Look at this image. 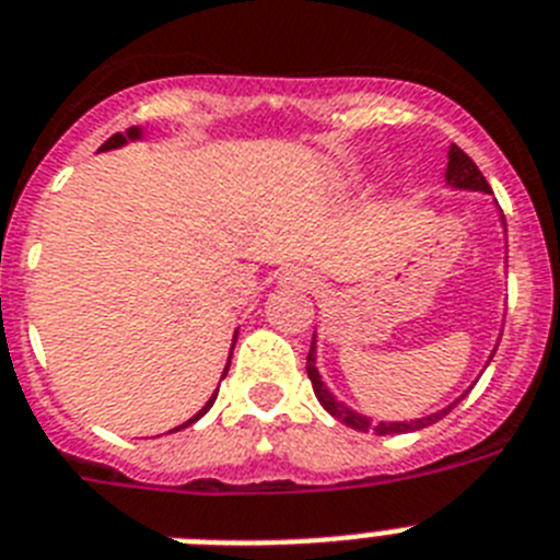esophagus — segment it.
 Listing matches in <instances>:
<instances>
[{
  "label": "esophagus",
  "mask_w": 560,
  "mask_h": 560,
  "mask_svg": "<svg viewBox=\"0 0 560 560\" xmlns=\"http://www.w3.org/2000/svg\"><path fill=\"white\" fill-rule=\"evenodd\" d=\"M283 283L298 285V289H314V285H317V277L306 269H289L283 275Z\"/></svg>",
  "instance_id": "obj_1"
}]
</instances>
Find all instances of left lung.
<instances>
[{
  "instance_id": "1",
  "label": "left lung",
  "mask_w": 560,
  "mask_h": 560,
  "mask_svg": "<svg viewBox=\"0 0 560 560\" xmlns=\"http://www.w3.org/2000/svg\"><path fill=\"white\" fill-rule=\"evenodd\" d=\"M446 183H450L452 188H469V191H487L492 194V188H489L487 177L480 174L478 165L472 163V156L466 154V151H460V148L452 142L450 148V165H446ZM503 217V214H501ZM506 225V223H503ZM306 372H308V381H312V389L314 395H317V400H320V406L326 409V412L331 415V418H337L340 423H346V427L358 429V432H377V435H400V432H415V429H427L432 427L435 420H441L443 415L452 412V406H457L460 400H455V404L450 406V409H443V412L438 415H429V418H420V420H412V423H377L374 427L372 420L363 418V415L352 412L349 406L340 404V400H335V395H331L326 386H323L320 374H317V366H314V340H312V349H308L306 354Z\"/></svg>"
}]
</instances>
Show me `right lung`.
<instances>
[{"label": "right lung", "mask_w": 560, "mask_h": 560, "mask_svg": "<svg viewBox=\"0 0 560 560\" xmlns=\"http://www.w3.org/2000/svg\"><path fill=\"white\" fill-rule=\"evenodd\" d=\"M137 137H140V131H137V128H131V131H128V133H114V137H110V140H105V145L100 148V151H108V148H119V145H125V142H128V140H137ZM234 340H237V337H234ZM231 349H234V346H231ZM225 372H229V369H225ZM223 377H225V374H223ZM214 400H217V395H211V400H208V404L202 406L200 412L194 415L191 420H186V423H183V427H177V429H186V427H191L194 420H200L202 415H206L208 409H211V406H214Z\"/></svg>", "instance_id": "add662e5"}]
</instances>
